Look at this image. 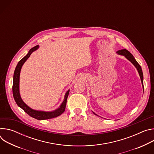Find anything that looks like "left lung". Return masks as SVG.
<instances>
[{
  "mask_svg": "<svg viewBox=\"0 0 154 154\" xmlns=\"http://www.w3.org/2000/svg\"><path fill=\"white\" fill-rule=\"evenodd\" d=\"M118 55H122V56H124L125 58H126L128 61H130L131 63H132L134 64V66L136 68V69H137L138 71V72L139 74V75L140 77V79H141V84H142V86H143V92H144V85H143V71H142V69L140 66V65L138 63V62L136 61L135 58H134V57L133 56V55L131 54L130 52H128L127 50L124 49H122V50H120V51H118L117 52H116ZM93 113L96 115V116H98L97 115H96V113H94L93 112Z\"/></svg>",
  "mask_w": 154,
  "mask_h": 154,
  "instance_id": "obj_1",
  "label": "left lung"
}]
</instances>
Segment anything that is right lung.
<instances>
[{
  "mask_svg": "<svg viewBox=\"0 0 154 154\" xmlns=\"http://www.w3.org/2000/svg\"><path fill=\"white\" fill-rule=\"evenodd\" d=\"M39 46L38 45L33 47L27 53V54L23 58L21 59L17 63L16 67L15 68L14 75H13V94L14 99L17 103V105L23 109V110L27 113L31 117L35 118L38 120H45L52 119L54 118H56L60 115H61L65 110L66 105L67 102L68 96L69 95V90H68L66 93L64 94V100L62 103L60 104V106L56 108L54 110L46 112L41 110H36V109H32L29 106H28L22 99L20 91H19V79H20V73L21 71V68L23 67L24 63L27 61V60L30 57V55L36 51Z\"/></svg>",
  "mask_w": 154,
  "mask_h": 154,
  "instance_id": "add662e5",
  "label": "right lung"
}]
</instances>
